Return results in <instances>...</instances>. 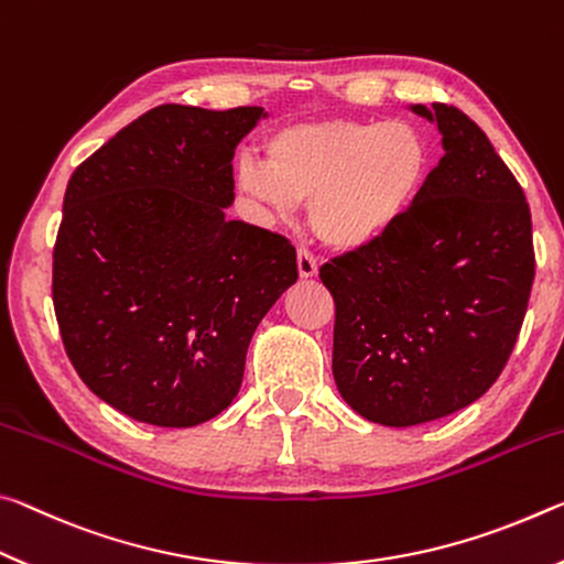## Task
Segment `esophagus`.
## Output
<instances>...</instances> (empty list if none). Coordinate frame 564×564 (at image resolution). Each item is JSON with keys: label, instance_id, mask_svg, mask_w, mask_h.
<instances>
[{"label": "esophagus", "instance_id": "obj_1", "mask_svg": "<svg viewBox=\"0 0 564 564\" xmlns=\"http://www.w3.org/2000/svg\"><path fill=\"white\" fill-rule=\"evenodd\" d=\"M297 272H300L302 280H310V276L317 274L315 254H312L310 249H304V247L297 249Z\"/></svg>", "mask_w": 564, "mask_h": 564}]
</instances>
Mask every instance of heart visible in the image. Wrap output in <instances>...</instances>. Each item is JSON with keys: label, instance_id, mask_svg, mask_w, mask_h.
Returning a JSON list of instances; mask_svg holds the SVG:
<instances>
[{"label": "heart", "instance_id": "b5f03b06", "mask_svg": "<svg viewBox=\"0 0 564 564\" xmlns=\"http://www.w3.org/2000/svg\"><path fill=\"white\" fill-rule=\"evenodd\" d=\"M267 162L245 154L235 187L274 219L310 205L322 242L355 252L382 239L420 199L432 150L410 122L327 119L267 137Z\"/></svg>", "mask_w": 564, "mask_h": 564}]
</instances>
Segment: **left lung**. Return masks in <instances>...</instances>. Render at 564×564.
Segmentation results:
<instances>
[{
  "label": "left lung",
  "mask_w": 564,
  "mask_h": 564,
  "mask_svg": "<svg viewBox=\"0 0 564 564\" xmlns=\"http://www.w3.org/2000/svg\"><path fill=\"white\" fill-rule=\"evenodd\" d=\"M442 134L440 164L402 221L327 262L332 372L365 420L412 427L479 400L520 335L534 280L524 192L457 107H410Z\"/></svg>",
  "instance_id": "obj_1"
}]
</instances>
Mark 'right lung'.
Segmentation results:
<instances>
[{
  "mask_svg": "<svg viewBox=\"0 0 564 564\" xmlns=\"http://www.w3.org/2000/svg\"><path fill=\"white\" fill-rule=\"evenodd\" d=\"M262 107L162 105L74 170L52 300L69 362L137 422L195 427L239 392L257 325L297 282V252L227 219L232 156Z\"/></svg>",
  "mask_w": 564,
  "mask_h": 564,
  "instance_id": "add662e5",
  "label": "right lung"
}]
</instances>
